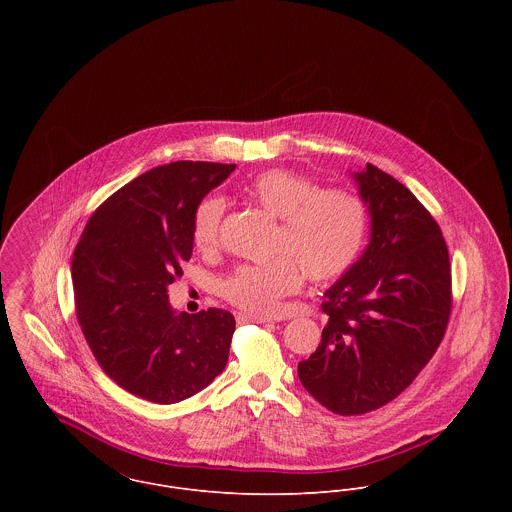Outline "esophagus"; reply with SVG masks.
Here are the masks:
<instances>
[{"mask_svg": "<svg viewBox=\"0 0 512 512\" xmlns=\"http://www.w3.org/2000/svg\"><path fill=\"white\" fill-rule=\"evenodd\" d=\"M236 321L238 323H270L268 317H256V315H250V313H236Z\"/></svg>", "mask_w": 512, "mask_h": 512, "instance_id": "esophagus-1", "label": "esophagus"}]
</instances>
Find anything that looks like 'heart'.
<instances>
[{
	"mask_svg": "<svg viewBox=\"0 0 512 512\" xmlns=\"http://www.w3.org/2000/svg\"><path fill=\"white\" fill-rule=\"evenodd\" d=\"M246 191L264 211L282 220L276 252L286 256L270 264L240 266L220 284L222 297L244 313L256 317L282 313L284 299L301 290V269L313 282H331L363 252L368 211L357 193L319 189L317 181L290 169L264 171ZM222 217L224 201L217 195L197 205L191 236L199 250L217 248Z\"/></svg>",
	"mask_w": 512,
	"mask_h": 512,
	"instance_id": "b5f03b06",
	"label": "heart"
}]
</instances>
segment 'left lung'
Segmentation results:
<instances>
[{
  "mask_svg": "<svg viewBox=\"0 0 512 512\" xmlns=\"http://www.w3.org/2000/svg\"><path fill=\"white\" fill-rule=\"evenodd\" d=\"M351 175L368 207L370 240L323 295L321 343L297 365L303 388L339 416L372 412L406 390L434 357L451 313L438 222L378 167Z\"/></svg>",
  "mask_w": 512,
  "mask_h": 512,
  "instance_id": "8db88e82",
  "label": "left lung"
}]
</instances>
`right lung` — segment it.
<instances>
[{
  "mask_svg": "<svg viewBox=\"0 0 512 512\" xmlns=\"http://www.w3.org/2000/svg\"><path fill=\"white\" fill-rule=\"evenodd\" d=\"M234 169L209 161L153 167L92 213L74 248L84 339L118 386L149 402L175 404L201 392L228 361L232 313H177L167 286L193 254L197 205Z\"/></svg>",
  "mask_w": 512,
  "mask_h": 512,
  "instance_id": "obj_1",
  "label": "right lung"
}]
</instances>
